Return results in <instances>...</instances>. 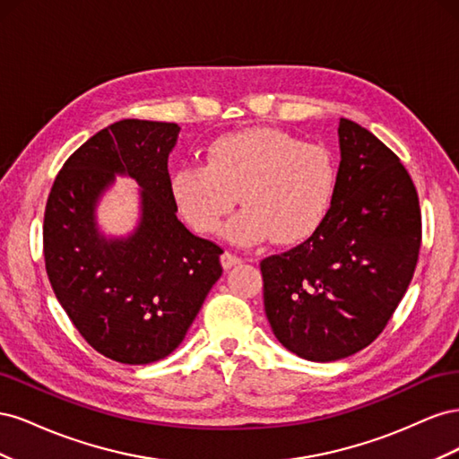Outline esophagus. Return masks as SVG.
<instances>
[{
  "mask_svg": "<svg viewBox=\"0 0 459 459\" xmlns=\"http://www.w3.org/2000/svg\"><path fill=\"white\" fill-rule=\"evenodd\" d=\"M220 262H221V268L224 270H231L235 266H239V264H243V260L239 256H235L231 253H224L220 256Z\"/></svg>",
  "mask_w": 459,
  "mask_h": 459,
  "instance_id": "obj_1",
  "label": "esophagus"
}]
</instances>
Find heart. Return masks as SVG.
<instances>
[{
  "instance_id": "obj_1",
  "label": "heart",
  "mask_w": 459,
  "mask_h": 459,
  "mask_svg": "<svg viewBox=\"0 0 459 459\" xmlns=\"http://www.w3.org/2000/svg\"><path fill=\"white\" fill-rule=\"evenodd\" d=\"M337 184L329 151L275 128L226 134L206 147L204 166L176 170L172 201L187 224L212 235L233 211L226 238L253 245H299L324 224Z\"/></svg>"
}]
</instances>
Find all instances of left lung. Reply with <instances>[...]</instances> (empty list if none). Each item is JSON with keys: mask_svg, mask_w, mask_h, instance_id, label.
Segmentation results:
<instances>
[{"mask_svg": "<svg viewBox=\"0 0 459 459\" xmlns=\"http://www.w3.org/2000/svg\"><path fill=\"white\" fill-rule=\"evenodd\" d=\"M341 162L324 224L260 262L264 310L287 351L335 362L388 324L421 247L418 191L400 159L359 124L339 122Z\"/></svg>", "mask_w": 459, "mask_h": 459, "instance_id": "left-lung-1", "label": "left lung"}]
</instances>
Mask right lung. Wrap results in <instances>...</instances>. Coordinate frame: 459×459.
Segmentation results:
<instances>
[{"mask_svg": "<svg viewBox=\"0 0 459 459\" xmlns=\"http://www.w3.org/2000/svg\"><path fill=\"white\" fill-rule=\"evenodd\" d=\"M178 134L174 122L110 124L68 157L46 204L44 256L55 297L88 344L120 364L174 352L221 275V248L176 216L169 155ZM117 175L143 187V214L126 238H105L94 208Z\"/></svg>", "mask_w": 459, "mask_h": 459, "instance_id": "add662e5", "label": "right lung"}]
</instances>
